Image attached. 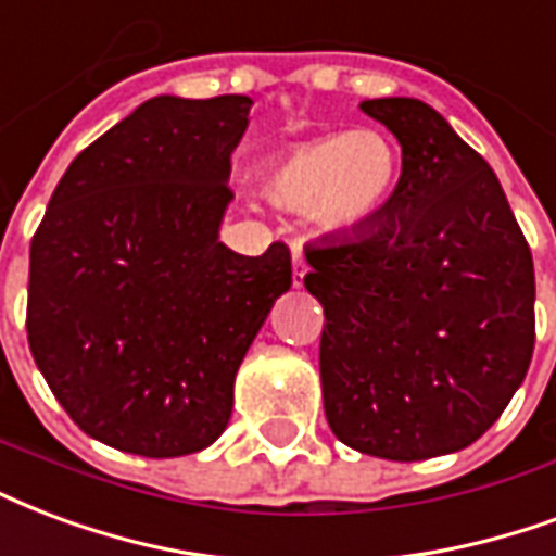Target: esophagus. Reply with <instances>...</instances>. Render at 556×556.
Wrapping results in <instances>:
<instances>
[{
    "instance_id": "esophagus-1",
    "label": "esophagus",
    "mask_w": 556,
    "mask_h": 556,
    "mask_svg": "<svg viewBox=\"0 0 556 556\" xmlns=\"http://www.w3.org/2000/svg\"><path fill=\"white\" fill-rule=\"evenodd\" d=\"M291 270H294V289H300L303 286V277H306V258H303V253L300 250H294V256H291Z\"/></svg>"
}]
</instances>
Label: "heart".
Wrapping results in <instances>:
<instances>
[{"instance_id": "1", "label": "heart", "mask_w": 556, "mask_h": 556, "mask_svg": "<svg viewBox=\"0 0 556 556\" xmlns=\"http://www.w3.org/2000/svg\"><path fill=\"white\" fill-rule=\"evenodd\" d=\"M404 176L401 147L377 129L336 131L298 143L262 170V194L286 212H312L336 232L377 224Z\"/></svg>"}]
</instances>
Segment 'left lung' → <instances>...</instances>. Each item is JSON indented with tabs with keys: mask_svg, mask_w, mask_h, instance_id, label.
I'll return each instance as SVG.
<instances>
[{
	"mask_svg": "<svg viewBox=\"0 0 556 556\" xmlns=\"http://www.w3.org/2000/svg\"><path fill=\"white\" fill-rule=\"evenodd\" d=\"M401 143L389 212L306 247L324 306L320 389L332 433L359 454L415 463L463 451L528 374L533 256L486 159L427 102L359 105Z\"/></svg>",
	"mask_w": 556,
	"mask_h": 556,
	"instance_id": "1",
	"label": "left lung"
}]
</instances>
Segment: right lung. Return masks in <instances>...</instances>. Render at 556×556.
<instances>
[{
    "mask_svg": "<svg viewBox=\"0 0 556 556\" xmlns=\"http://www.w3.org/2000/svg\"><path fill=\"white\" fill-rule=\"evenodd\" d=\"M250 97H152L81 150L28 256V348L67 415L126 454H197L224 433L247 348L291 253L217 238Z\"/></svg>",
    "mask_w": 556,
    "mask_h": 556,
    "instance_id": "right-lung-1",
    "label": "right lung"
}]
</instances>
